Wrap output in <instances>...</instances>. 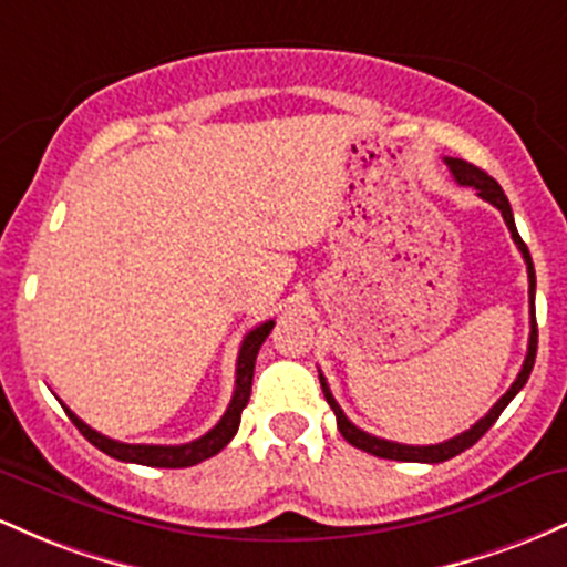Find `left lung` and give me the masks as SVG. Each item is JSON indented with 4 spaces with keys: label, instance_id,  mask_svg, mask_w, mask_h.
I'll return each instance as SVG.
<instances>
[{
    "label": "left lung",
    "instance_id": "obj_1",
    "mask_svg": "<svg viewBox=\"0 0 567 567\" xmlns=\"http://www.w3.org/2000/svg\"><path fill=\"white\" fill-rule=\"evenodd\" d=\"M444 163H447V168L453 171L455 182L463 184V187H474L476 195H480L482 200L493 203L495 208H498L501 216H504L508 233H512L514 244H517V249L523 251V259L527 265V281H530V342H527V355H525V364L519 369L517 380H514L512 388L504 393V396L498 399V402L493 404V410L487 412L482 421H476L472 429L463 431V434H457L453 439H447V442L442 444H425V447H417V444H399V442H388V439H378L372 434H367V431H361L359 425H353L351 421L346 417V412L340 410V404L334 402L332 391H329L327 380H323V374H318V380H321V388H323V396H327L329 406L334 410V417H337V429H340V434L346 436V442H351L353 447L364 450L369 455H378V457H388V461H410V463H442V461H450V457L461 455L463 450H468L472 444L480 442L482 436L487 434V429L498 421L501 412L506 410V404L512 402L514 396H517L519 391H523V385L527 383V378H530L533 372V364H536V351H538V327H536V270H533V259H530V251H527L525 240L519 238L517 233V225H514V214H512V206H508V198L504 195V189H501V184L493 179V176H487L485 171L476 168V165L461 161V157H444Z\"/></svg>",
    "mask_w": 567,
    "mask_h": 567
}]
</instances>
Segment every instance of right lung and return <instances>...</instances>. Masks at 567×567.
Wrapping results in <instances>:
<instances>
[{"label":"right lung","instance_id":"1","mask_svg":"<svg viewBox=\"0 0 567 567\" xmlns=\"http://www.w3.org/2000/svg\"><path fill=\"white\" fill-rule=\"evenodd\" d=\"M272 327H276V321H265L244 337V342H240V353H238V367H235V391H233L230 406H227V412L221 415V421L216 423L208 434L195 439V442H187V444H125V442H117V439L99 434V431L91 429V425L82 423L72 410H66V415L72 417V423L78 425L80 434L85 436L93 447H99L101 453L117 457V461L138 463V466H155V468L195 466V463L206 461V457H212L219 453V450H225L227 444H230V439L238 434L240 412H244V406L249 404V396H251L254 361H257L259 348H262L267 334L272 332Z\"/></svg>","mask_w":567,"mask_h":567}]
</instances>
